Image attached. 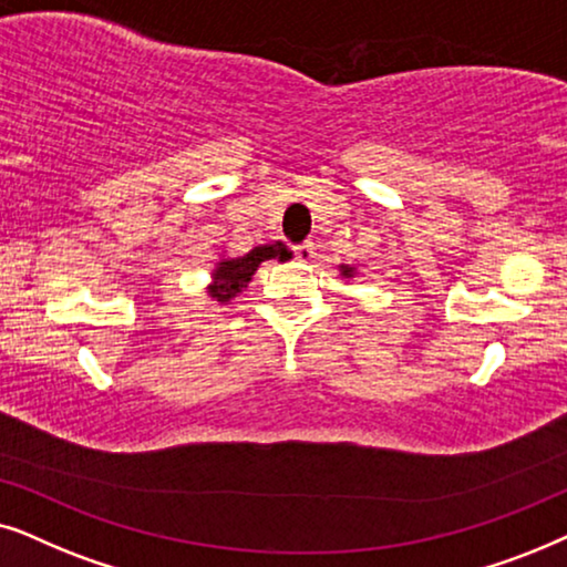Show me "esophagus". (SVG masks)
I'll list each match as a JSON object with an SVG mask.
<instances>
[{"instance_id": "1", "label": "esophagus", "mask_w": 567, "mask_h": 567, "mask_svg": "<svg viewBox=\"0 0 567 567\" xmlns=\"http://www.w3.org/2000/svg\"><path fill=\"white\" fill-rule=\"evenodd\" d=\"M292 251H296V259H300V261H311L313 256H316V246L311 244V240H306V244L296 246V248H292Z\"/></svg>"}]
</instances>
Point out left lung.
Segmentation results:
<instances>
[{
	"label": "left lung",
	"mask_w": 567,
	"mask_h": 567,
	"mask_svg": "<svg viewBox=\"0 0 567 567\" xmlns=\"http://www.w3.org/2000/svg\"><path fill=\"white\" fill-rule=\"evenodd\" d=\"M344 275H350V267H344Z\"/></svg>",
	"instance_id": "8db88e82"
}]
</instances>
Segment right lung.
<instances>
[{
    "instance_id": "1",
    "label": "right lung",
    "mask_w": 567,
    "mask_h": 567,
    "mask_svg": "<svg viewBox=\"0 0 567 567\" xmlns=\"http://www.w3.org/2000/svg\"><path fill=\"white\" fill-rule=\"evenodd\" d=\"M267 259H290L288 246L275 244V246H256L248 251L246 256H238V259H228L220 261V267L215 269V279L217 285H213V298L220 300H230L236 292H240V288H246L248 279L254 277L256 267Z\"/></svg>"
}]
</instances>
